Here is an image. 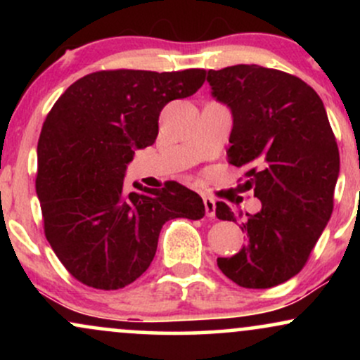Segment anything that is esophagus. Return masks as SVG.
Here are the masks:
<instances>
[{
	"instance_id": "34e87169",
	"label": "esophagus",
	"mask_w": 360,
	"mask_h": 360,
	"mask_svg": "<svg viewBox=\"0 0 360 360\" xmlns=\"http://www.w3.org/2000/svg\"><path fill=\"white\" fill-rule=\"evenodd\" d=\"M203 203H205L206 217L213 218L214 217V212H217V203H214V200H213L212 196H203Z\"/></svg>"
}]
</instances>
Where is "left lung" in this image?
Returning a JSON list of instances; mask_svg holds the SVG:
<instances>
[{
    "instance_id": "obj_1",
    "label": "left lung",
    "mask_w": 360,
    "mask_h": 360,
    "mask_svg": "<svg viewBox=\"0 0 360 360\" xmlns=\"http://www.w3.org/2000/svg\"><path fill=\"white\" fill-rule=\"evenodd\" d=\"M212 96L232 111L226 155L243 169L260 210L235 213L218 201L220 220H240L247 245L218 257L220 271L242 288L266 289L303 269L332 217L340 155L316 91L278 69L238 64L213 71Z\"/></svg>"
}]
</instances>
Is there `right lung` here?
Wrapping results in <instances>:
<instances>
[{
    "label": "right lung",
    "mask_w": 360,
    "mask_h": 360,
    "mask_svg": "<svg viewBox=\"0 0 360 360\" xmlns=\"http://www.w3.org/2000/svg\"><path fill=\"white\" fill-rule=\"evenodd\" d=\"M205 74L93 72L69 86L45 118L35 181L45 237L86 286H128L154 260L164 223L205 217L200 194L174 181L160 189L123 188L135 150L155 142L164 106L196 93Z\"/></svg>",
    "instance_id": "right-lung-1"
}]
</instances>
